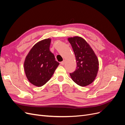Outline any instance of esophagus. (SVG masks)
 <instances>
[{
  "label": "esophagus",
  "instance_id": "esophagus-1",
  "mask_svg": "<svg viewBox=\"0 0 125 125\" xmlns=\"http://www.w3.org/2000/svg\"><path fill=\"white\" fill-rule=\"evenodd\" d=\"M65 60H63V62H60V63H61L62 65H63L64 64H65Z\"/></svg>",
  "mask_w": 125,
  "mask_h": 125
}]
</instances>
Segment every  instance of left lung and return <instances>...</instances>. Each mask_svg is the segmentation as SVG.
<instances>
[{
  "instance_id": "obj_1",
  "label": "left lung",
  "mask_w": 125,
  "mask_h": 125,
  "mask_svg": "<svg viewBox=\"0 0 125 125\" xmlns=\"http://www.w3.org/2000/svg\"><path fill=\"white\" fill-rule=\"evenodd\" d=\"M77 62V69L70 77L75 83L85 86L94 81L99 68V60L86 41L80 36L69 37Z\"/></svg>"
}]
</instances>
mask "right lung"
<instances>
[{
    "label": "right lung",
    "instance_id": "add662e5",
    "mask_svg": "<svg viewBox=\"0 0 125 125\" xmlns=\"http://www.w3.org/2000/svg\"><path fill=\"white\" fill-rule=\"evenodd\" d=\"M51 42V39L37 42L25 59L24 69L26 77L35 86H42L47 82L59 65L50 50Z\"/></svg>",
    "mask_w": 125,
    "mask_h": 125
}]
</instances>
